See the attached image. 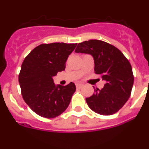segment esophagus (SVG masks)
Instances as JSON below:
<instances>
[{
    "label": "esophagus",
    "mask_w": 149,
    "mask_h": 149,
    "mask_svg": "<svg viewBox=\"0 0 149 149\" xmlns=\"http://www.w3.org/2000/svg\"><path fill=\"white\" fill-rule=\"evenodd\" d=\"M83 86H84V85H83L82 84H76V87H77V88H81Z\"/></svg>",
    "instance_id": "obj_1"
}]
</instances>
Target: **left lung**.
Returning a JSON list of instances; mask_svg holds the SVG:
<instances>
[{"mask_svg":"<svg viewBox=\"0 0 149 149\" xmlns=\"http://www.w3.org/2000/svg\"><path fill=\"white\" fill-rule=\"evenodd\" d=\"M75 52L92 55L95 73L106 81L103 89L96 88L86 98L89 108L103 116L117 113L131 96L134 77L130 62L115 46L97 39L79 43Z\"/></svg>","mask_w":149,"mask_h":149,"instance_id":"obj_1","label":"left lung"}]
</instances>
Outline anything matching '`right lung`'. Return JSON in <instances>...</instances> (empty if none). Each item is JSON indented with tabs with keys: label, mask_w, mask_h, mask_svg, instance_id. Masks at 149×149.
<instances>
[{
	"label": "right lung",
	"mask_w": 149,
	"mask_h": 149,
	"mask_svg": "<svg viewBox=\"0 0 149 149\" xmlns=\"http://www.w3.org/2000/svg\"><path fill=\"white\" fill-rule=\"evenodd\" d=\"M77 43L41 44L30 51L22 63L18 81L23 99L39 116L53 119L67 109L76 87L55 86L54 76L64 71L68 55Z\"/></svg>",
	"instance_id": "add662e5"
}]
</instances>
